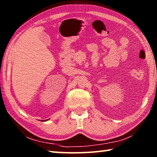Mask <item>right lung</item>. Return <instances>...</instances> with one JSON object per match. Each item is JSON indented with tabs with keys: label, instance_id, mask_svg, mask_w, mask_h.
Returning <instances> with one entry per match:
<instances>
[{
	"label": "right lung",
	"instance_id": "1",
	"mask_svg": "<svg viewBox=\"0 0 157 157\" xmlns=\"http://www.w3.org/2000/svg\"><path fill=\"white\" fill-rule=\"evenodd\" d=\"M46 121H47V120H46Z\"/></svg>",
	"mask_w": 157,
	"mask_h": 157
}]
</instances>
